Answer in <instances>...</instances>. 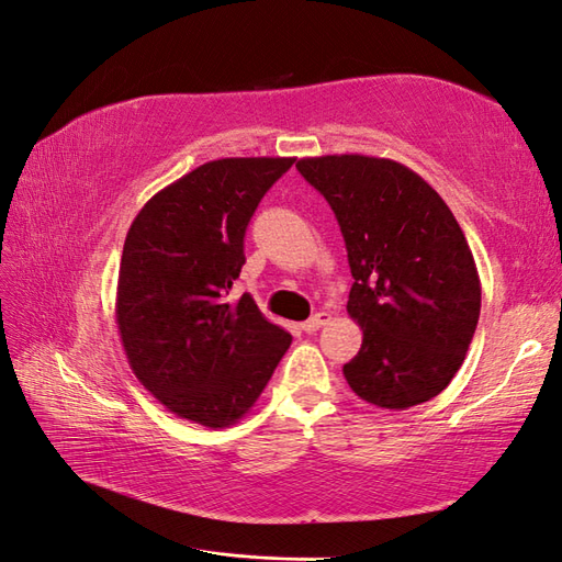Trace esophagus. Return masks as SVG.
<instances>
[{
  "label": "esophagus",
  "mask_w": 562,
  "mask_h": 562,
  "mask_svg": "<svg viewBox=\"0 0 562 562\" xmlns=\"http://www.w3.org/2000/svg\"><path fill=\"white\" fill-rule=\"evenodd\" d=\"M327 322H329V313H317V315L310 317L307 322H303V331L313 334V331H317L319 327H324V324H327Z\"/></svg>",
  "instance_id": "obj_1"
}]
</instances>
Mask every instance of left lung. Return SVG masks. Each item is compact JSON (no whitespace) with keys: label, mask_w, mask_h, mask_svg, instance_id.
<instances>
[{"label":"left lung","mask_w":562,"mask_h":562,"mask_svg":"<svg viewBox=\"0 0 562 562\" xmlns=\"http://www.w3.org/2000/svg\"><path fill=\"white\" fill-rule=\"evenodd\" d=\"M346 240L348 315L363 344L344 366L348 386L380 408L438 396L464 363L481 313L476 261L454 214L418 172L390 158H301Z\"/></svg>","instance_id":"1"}]
</instances>
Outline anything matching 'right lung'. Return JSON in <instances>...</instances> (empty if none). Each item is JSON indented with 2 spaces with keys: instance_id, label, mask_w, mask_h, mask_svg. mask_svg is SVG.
<instances>
[{
  "instance_id": "add662e5",
  "label": "right lung",
  "mask_w": 562,
  "mask_h": 562,
  "mask_svg": "<svg viewBox=\"0 0 562 562\" xmlns=\"http://www.w3.org/2000/svg\"><path fill=\"white\" fill-rule=\"evenodd\" d=\"M293 158H221L154 194L124 240L115 317L139 382L172 414L228 428L255 406L293 336L233 301L245 231Z\"/></svg>"
}]
</instances>
